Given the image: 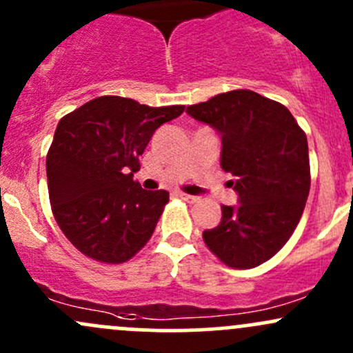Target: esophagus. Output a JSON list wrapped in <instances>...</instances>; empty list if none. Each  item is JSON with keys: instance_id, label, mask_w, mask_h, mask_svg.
<instances>
[{"instance_id": "esophagus-1", "label": "esophagus", "mask_w": 353, "mask_h": 353, "mask_svg": "<svg viewBox=\"0 0 353 353\" xmlns=\"http://www.w3.org/2000/svg\"><path fill=\"white\" fill-rule=\"evenodd\" d=\"M179 196L181 199H184V201H188V203H196L198 201V196H192V194H186V192H179Z\"/></svg>"}]
</instances>
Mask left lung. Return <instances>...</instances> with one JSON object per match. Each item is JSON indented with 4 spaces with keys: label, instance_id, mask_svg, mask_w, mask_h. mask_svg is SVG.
<instances>
[{
    "label": "left lung",
    "instance_id": "left-lung-1",
    "mask_svg": "<svg viewBox=\"0 0 353 353\" xmlns=\"http://www.w3.org/2000/svg\"><path fill=\"white\" fill-rule=\"evenodd\" d=\"M186 113L220 133L221 169L235 176L230 183L239 194L203 240L228 267L261 265L301 220L311 184L306 133L284 105L248 89L221 92Z\"/></svg>",
    "mask_w": 353,
    "mask_h": 353
}]
</instances>
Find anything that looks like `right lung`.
I'll return each mask as SVG.
<instances>
[{
	"label": "right lung",
	"instance_id": "add662e5",
	"mask_svg": "<svg viewBox=\"0 0 353 353\" xmlns=\"http://www.w3.org/2000/svg\"><path fill=\"white\" fill-rule=\"evenodd\" d=\"M183 111L181 105L150 108L99 96L59 121L46 162L49 198L55 221L77 250L121 264L148 242L169 192L145 191L133 172L155 130Z\"/></svg>",
	"mask_w": 353,
	"mask_h": 353
}]
</instances>
